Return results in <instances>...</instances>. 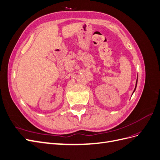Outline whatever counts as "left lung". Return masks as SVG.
<instances>
[{
	"mask_svg": "<svg viewBox=\"0 0 160 160\" xmlns=\"http://www.w3.org/2000/svg\"><path fill=\"white\" fill-rule=\"evenodd\" d=\"M137 83H138V79H137V81H136V84H135V89H134V91H133V92L135 91V89H136V86H137Z\"/></svg>",
	"mask_w": 160,
	"mask_h": 160,
	"instance_id": "obj_1",
	"label": "left lung"
}]
</instances>
